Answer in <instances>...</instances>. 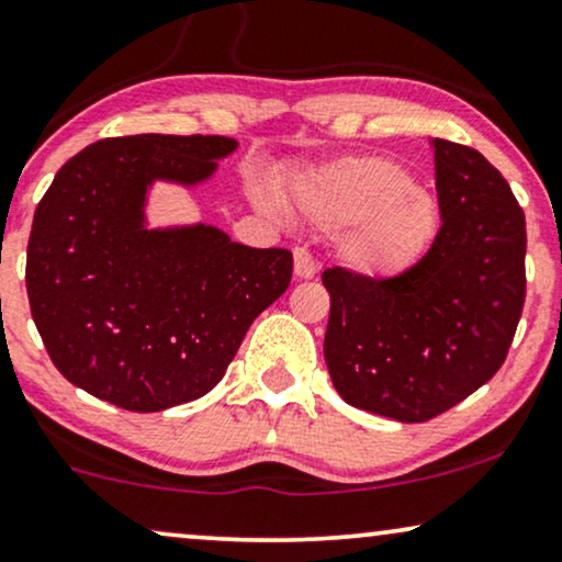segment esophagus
Returning <instances> with one entry per match:
<instances>
[{
	"instance_id": "34e87169",
	"label": "esophagus",
	"mask_w": 562,
	"mask_h": 562,
	"mask_svg": "<svg viewBox=\"0 0 562 562\" xmlns=\"http://www.w3.org/2000/svg\"><path fill=\"white\" fill-rule=\"evenodd\" d=\"M293 261H295V274L301 277V280H308V277L316 274V261L311 257L308 248H295Z\"/></svg>"
}]
</instances>
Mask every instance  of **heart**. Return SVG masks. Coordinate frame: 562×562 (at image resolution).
I'll list each match as a JSON object with an SVG mask.
<instances>
[{
	"mask_svg": "<svg viewBox=\"0 0 562 562\" xmlns=\"http://www.w3.org/2000/svg\"><path fill=\"white\" fill-rule=\"evenodd\" d=\"M293 204L318 228H342L337 254L352 272L392 277L423 259L440 212L409 170L386 158H350L293 183Z\"/></svg>",
	"mask_w": 562,
	"mask_h": 562,
	"instance_id": "heart-1",
	"label": "heart"
}]
</instances>
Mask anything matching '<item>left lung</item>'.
Instances as JSON below:
<instances>
[{"instance_id": "obj_1", "label": "left lung", "mask_w": 562, "mask_h": 562, "mask_svg": "<svg viewBox=\"0 0 562 562\" xmlns=\"http://www.w3.org/2000/svg\"><path fill=\"white\" fill-rule=\"evenodd\" d=\"M438 236L396 277L324 269V358L352 407L425 423L498 373L527 295V223L485 155L432 139Z\"/></svg>"}]
</instances>
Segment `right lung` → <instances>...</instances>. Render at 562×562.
I'll use <instances>...</instances> for the list:
<instances>
[{"mask_svg":"<svg viewBox=\"0 0 562 562\" xmlns=\"http://www.w3.org/2000/svg\"><path fill=\"white\" fill-rule=\"evenodd\" d=\"M236 147L137 134L92 142L59 168L35 207L25 285L64 379L132 412L217 386L254 318L288 290L293 254L202 223L150 231L145 204L155 181L196 187Z\"/></svg>","mask_w":562,"mask_h":562,"instance_id":"1","label":"right lung"}]
</instances>
